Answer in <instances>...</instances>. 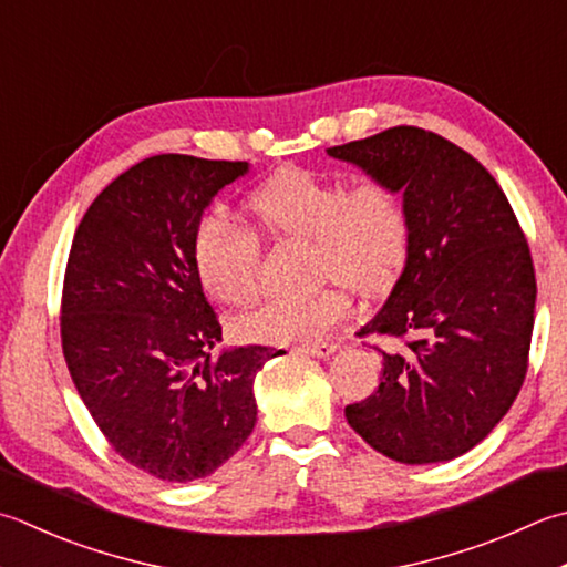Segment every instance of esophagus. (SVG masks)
Listing matches in <instances>:
<instances>
[{"mask_svg": "<svg viewBox=\"0 0 567 567\" xmlns=\"http://www.w3.org/2000/svg\"><path fill=\"white\" fill-rule=\"evenodd\" d=\"M295 351L307 353V357H317V359H327L337 351V343L331 341H317V343H302V347H295Z\"/></svg>", "mask_w": 567, "mask_h": 567, "instance_id": "1", "label": "esophagus"}]
</instances>
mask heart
I'll list each match as a JSON object with an SVG mask.
<instances>
[{
	"instance_id": "1",
	"label": "heart",
	"mask_w": 567,
	"mask_h": 567,
	"mask_svg": "<svg viewBox=\"0 0 567 567\" xmlns=\"http://www.w3.org/2000/svg\"><path fill=\"white\" fill-rule=\"evenodd\" d=\"M252 216L280 238L312 240L317 275L337 277L361 297L388 292L403 270L410 216L401 188L383 179L347 186L334 176L282 169L248 198ZM196 270L226 305H246L260 287V238L224 214L198 220ZM349 295L336 280L317 292L275 297L238 319V334L262 343L317 341L347 319Z\"/></svg>"
}]
</instances>
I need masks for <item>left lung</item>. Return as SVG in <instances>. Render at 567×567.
I'll return each instance as SVG.
<instances>
[{
	"mask_svg": "<svg viewBox=\"0 0 567 567\" xmlns=\"http://www.w3.org/2000/svg\"><path fill=\"white\" fill-rule=\"evenodd\" d=\"M401 188L408 258L361 337L388 341L379 391L347 405L349 425L403 464L447 462L489 435L524 385L536 312L528 240L494 176L420 127L329 147Z\"/></svg>",
	"mask_w": 567,
	"mask_h": 567,
	"instance_id": "8db88e82",
	"label": "left lung"
}]
</instances>
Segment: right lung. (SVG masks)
I'll use <instances>...</instances> for the list:
<instances>
[{
  "label": "right lung",
  "mask_w": 567,
  "mask_h": 567,
  "mask_svg": "<svg viewBox=\"0 0 567 567\" xmlns=\"http://www.w3.org/2000/svg\"><path fill=\"white\" fill-rule=\"evenodd\" d=\"M248 162L157 154L97 194L75 228L61 343L87 413L122 460L164 482L214 474L258 420L252 383L275 357L214 361L220 324L196 270L204 208Z\"/></svg>",
  "instance_id": "obj_1"
}]
</instances>
